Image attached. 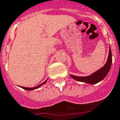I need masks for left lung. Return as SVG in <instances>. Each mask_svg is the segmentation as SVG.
Segmentation results:
<instances>
[{
    "instance_id": "left-lung-1",
    "label": "left lung",
    "mask_w": 120,
    "mask_h": 120,
    "mask_svg": "<svg viewBox=\"0 0 120 120\" xmlns=\"http://www.w3.org/2000/svg\"><path fill=\"white\" fill-rule=\"evenodd\" d=\"M112 61V52H111V47H109V55H108L106 63L103 67L100 68L97 71L94 72L91 75L87 76H76L73 75H70V76L77 81L82 82L89 84H96L101 81L107 76L111 69Z\"/></svg>"
}]
</instances>
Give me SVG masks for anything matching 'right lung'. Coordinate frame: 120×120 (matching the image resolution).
<instances>
[{"label":"right lung","mask_w":120,"mask_h":120,"mask_svg":"<svg viewBox=\"0 0 120 120\" xmlns=\"http://www.w3.org/2000/svg\"><path fill=\"white\" fill-rule=\"evenodd\" d=\"M47 80H48V79H47V80H45V81H44V82H43V83H41V84L39 85L38 86H35V87H32V88H27V87H23V86H20V87H21V88H22L24 89V90H27V91H31V90H36V89H37V88H40V86H42V85H43L45 84V83H46V82H47Z\"/></svg>","instance_id":"add662e5"}]
</instances>
